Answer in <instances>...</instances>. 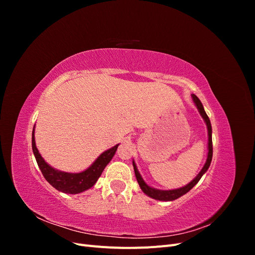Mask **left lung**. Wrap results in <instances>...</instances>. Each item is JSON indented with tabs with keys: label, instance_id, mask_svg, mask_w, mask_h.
I'll return each mask as SVG.
<instances>
[{
	"label": "left lung",
	"instance_id": "8db88e82",
	"mask_svg": "<svg viewBox=\"0 0 255 255\" xmlns=\"http://www.w3.org/2000/svg\"><path fill=\"white\" fill-rule=\"evenodd\" d=\"M192 100H194V103L197 106V109L200 113V115L202 116V118L205 122L206 128H207V135H208V143H207V158L205 164L203 166V168L201 169V171H200L197 176L195 177L194 180H192L190 183H188L187 185H185L184 187L181 188H176V189H171V190H161V189H156V188H153L151 186H149L148 184H146L142 176L140 175L139 171H138L137 166L135 164V161L133 160V166H134V171H135V175H136V179L138 184H139V186L141 188V190L144 192L146 196H149L152 199H155V200H159V201H173V200L177 199L182 197L183 195L187 194V192L195 186V185L200 181L201 179L202 175L207 171V169L210 168L211 165V161H212V157H213V141H212V125H211V121L210 118L207 117V115L204 111V107L201 103V101L198 99V97L196 95H191Z\"/></svg>",
	"mask_w": 255,
	"mask_h": 255
}]
</instances>
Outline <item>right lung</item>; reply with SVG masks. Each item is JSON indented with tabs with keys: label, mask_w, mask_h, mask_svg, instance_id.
Listing matches in <instances>:
<instances>
[{
	"label": "right lung",
	"mask_w": 255,
	"mask_h": 255,
	"mask_svg": "<svg viewBox=\"0 0 255 255\" xmlns=\"http://www.w3.org/2000/svg\"><path fill=\"white\" fill-rule=\"evenodd\" d=\"M118 144L114 145L113 148L104 151L94 163L89 166L86 170L79 173H71L57 170V169L51 167L47 161L43 159L38 151L35 141V126L32 134V146L33 152L38 164V167L41 170L44 179L47 180L52 186L65 194H80L85 190L91 188L97 183L98 179L101 176L104 168L110 163L114 157L116 151L118 149Z\"/></svg>",
	"instance_id": "1"
}]
</instances>
